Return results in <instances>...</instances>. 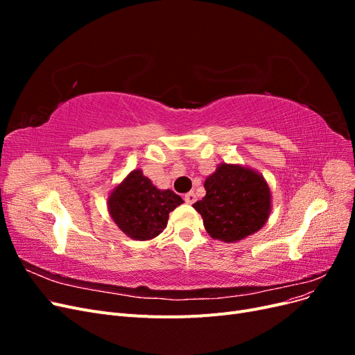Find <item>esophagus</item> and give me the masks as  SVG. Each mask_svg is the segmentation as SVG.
<instances>
[{
    "label": "esophagus",
    "mask_w": 355,
    "mask_h": 355,
    "mask_svg": "<svg viewBox=\"0 0 355 355\" xmlns=\"http://www.w3.org/2000/svg\"><path fill=\"white\" fill-rule=\"evenodd\" d=\"M196 200H197V196H196L194 191H191V192H188V194H185V201H187L188 204L196 202Z\"/></svg>",
    "instance_id": "esophagus-1"
}]
</instances>
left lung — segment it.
I'll list each match as a JSON object with an SVG mask.
<instances>
[{"label": "left lung", "instance_id": "1", "mask_svg": "<svg viewBox=\"0 0 355 355\" xmlns=\"http://www.w3.org/2000/svg\"><path fill=\"white\" fill-rule=\"evenodd\" d=\"M206 196L192 206L213 240L237 243L263 228L272 210L265 178L252 167L220 163L204 180Z\"/></svg>", "mask_w": 355, "mask_h": 355}]
</instances>
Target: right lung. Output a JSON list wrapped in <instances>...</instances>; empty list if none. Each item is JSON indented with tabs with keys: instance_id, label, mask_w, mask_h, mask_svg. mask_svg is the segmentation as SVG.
<instances>
[{
	"instance_id": "right-lung-1",
	"label": "right lung",
	"mask_w": 355,
	"mask_h": 355,
	"mask_svg": "<svg viewBox=\"0 0 355 355\" xmlns=\"http://www.w3.org/2000/svg\"><path fill=\"white\" fill-rule=\"evenodd\" d=\"M184 202L170 189H158L141 168L132 170L108 196L110 216L127 237L153 240L167 227L168 213Z\"/></svg>"
}]
</instances>
